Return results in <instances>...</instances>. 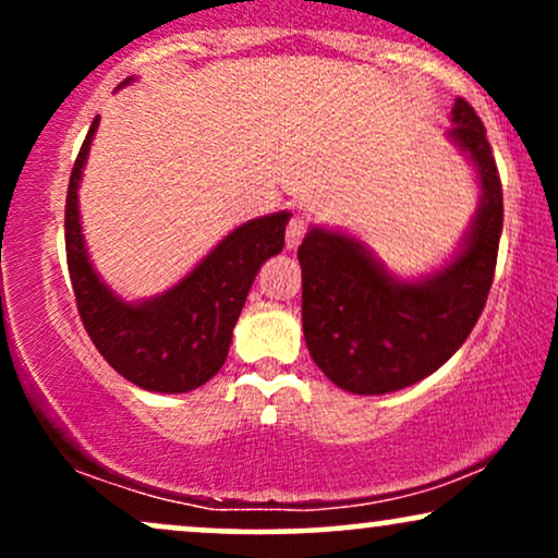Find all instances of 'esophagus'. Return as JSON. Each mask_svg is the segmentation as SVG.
Wrapping results in <instances>:
<instances>
[{
	"label": "esophagus",
	"mask_w": 558,
	"mask_h": 558,
	"mask_svg": "<svg viewBox=\"0 0 558 558\" xmlns=\"http://www.w3.org/2000/svg\"><path fill=\"white\" fill-rule=\"evenodd\" d=\"M304 233H306V220H304V217H293V220L288 222V228H286V248H288V252L299 248V243H301V239H304Z\"/></svg>",
	"instance_id": "esophagus-1"
}]
</instances>
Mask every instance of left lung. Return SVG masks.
Returning a JSON list of instances; mask_svg holds the SVG:
<instances>
[{
    "instance_id": "1",
    "label": "left lung",
    "mask_w": 558,
    "mask_h": 558,
    "mask_svg": "<svg viewBox=\"0 0 558 558\" xmlns=\"http://www.w3.org/2000/svg\"><path fill=\"white\" fill-rule=\"evenodd\" d=\"M446 133L480 178V207L440 270L399 278L345 230L312 226L299 246L301 323L312 360L349 393H393L446 364L475 328L504 228V194L485 128L464 99Z\"/></svg>"
}]
</instances>
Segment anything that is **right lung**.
Instances as JSON below:
<instances>
[{
  "instance_id": "add662e5",
  "label": "right lung",
  "mask_w": 558,
  "mask_h": 558,
  "mask_svg": "<svg viewBox=\"0 0 558 558\" xmlns=\"http://www.w3.org/2000/svg\"><path fill=\"white\" fill-rule=\"evenodd\" d=\"M131 81L120 83V88ZM96 128L99 118L88 128L70 172L65 204V248L75 304L99 354L125 380L155 393H189L226 364L248 288L259 267L283 248L291 213L243 222L168 291L125 301L94 270L81 228L78 189Z\"/></svg>"
}]
</instances>
